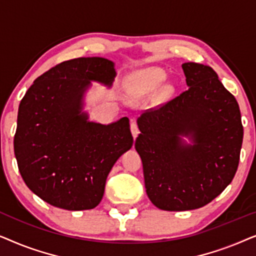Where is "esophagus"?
Returning <instances> with one entry per match:
<instances>
[{
	"label": "esophagus",
	"mask_w": 256,
	"mask_h": 256,
	"mask_svg": "<svg viewBox=\"0 0 256 256\" xmlns=\"http://www.w3.org/2000/svg\"><path fill=\"white\" fill-rule=\"evenodd\" d=\"M130 129H132V134L134 136V138H138V135L140 134V130H138V126L136 124V121H132Z\"/></svg>",
	"instance_id": "obj_1"
}]
</instances>
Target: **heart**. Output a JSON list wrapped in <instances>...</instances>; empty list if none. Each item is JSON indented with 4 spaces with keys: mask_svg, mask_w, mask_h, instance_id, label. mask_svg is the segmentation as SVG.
<instances>
[{
    "mask_svg": "<svg viewBox=\"0 0 256 256\" xmlns=\"http://www.w3.org/2000/svg\"><path fill=\"white\" fill-rule=\"evenodd\" d=\"M166 72L163 70L152 68L146 70L144 72H142L141 76H140V84H141L142 88L146 90H152L158 88L160 86L163 85V82H166Z\"/></svg>",
    "mask_w": 256,
    "mask_h": 256,
    "instance_id": "b5f03b06",
    "label": "heart"
}]
</instances>
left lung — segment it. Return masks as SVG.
Masks as SVG:
<instances>
[{
  "label": "left lung",
  "instance_id": "obj_1",
  "mask_svg": "<svg viewBox=\"0 0 256 256\" xmlns=\"http://www.w3.org/2000/svg\"><path fill=\"white\" fill-rule=\"evenodd\" d=\"M182 68L188 88L138 120L146 194L164 211L199 208L218 197L236 172L244 138L239 104L213 68Z\"/></svg>",
  "mask_w": 256,
  "mask_h": 256
}]
</instances>
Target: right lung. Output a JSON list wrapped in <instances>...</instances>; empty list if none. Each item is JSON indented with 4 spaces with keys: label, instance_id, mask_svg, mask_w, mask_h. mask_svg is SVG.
<instances>
[{
    "label": "right lung",
    "instance_id": "1",
    "mask_svg": "<svg viewBox=\"0 0 256 256\" xmlns=\"http://www.w3.org/2000/svg\"><path fill=\"white\" fill-rule=\"evenodd\" d=\"M114 62L101 57L62 62L34 80L20 104L14 149L26 186L68 211L94 208L108 174L132 148L129 118L88 121L82 96L90 82L110 86Z\"/></svg>",
    "mask_w": 256,
    "mask_h": 256
}]
</instances>
